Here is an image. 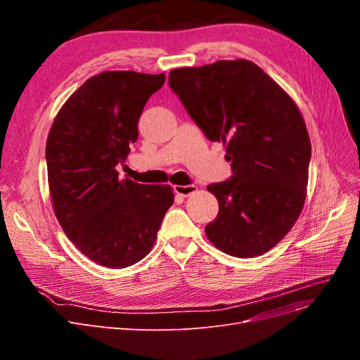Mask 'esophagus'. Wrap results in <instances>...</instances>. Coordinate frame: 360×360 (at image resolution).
<instances>
[{
  "instance_id": "obj_1",
  "label": "esophagus",
  "mask_w": 360,
  "mask_h": 360,
  "mask_svg": "<svg viewBox=\"0 0 360 360\" xmlns=\"http://www.w3.org/2000/svg\"><path fill=\"white\" fill-rule=\"evenodd\" d=\"M174 191H175V194H178L181 197H188L197 191V186L195 185H175Z\"/></svg>"
}]
</instances>
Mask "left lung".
I'll return each instance as SVG.
<instances>
[{
  "label": "left lung",
  "mask_w": 360,
  "mask_h": 360,
  "mask_svg": "<svg viewBox=\"0 0 360 360\" xmlns=\"http://www.w3.org/2000/svg\"><path fill=\"white\" fill-rule=\"evenodd\" d=\"M169 86L210 141L226 146L232 178L207 186L219 214L205 235L238 258L266 254L288 235L307 198L311 141L296 103L247 60L176 68Z\"/></svg>",
  "instance_id": "1"
}]
</instances>
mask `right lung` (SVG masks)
I'll return each mask as SVG.
<instances>
[{
	"instance_id": "1",
	"label": "right lung",
	"mask_w": 360,
	"mask_h": 360,
	"mask_svg": "<svg viewBox=\"0 0 360 360\" xmlns=\"http://www.w3.org/2000/svg\"><path fill=\"white\" fill-rule=\"evenodd\" d=\"M163 83L165 74L93 75L56 113L46 140L55 216L75 247L108 269L143 259L174 204L169 185L120 179L115 169L139 139L144 105Z\"/></svg>"
}]
</instances>
